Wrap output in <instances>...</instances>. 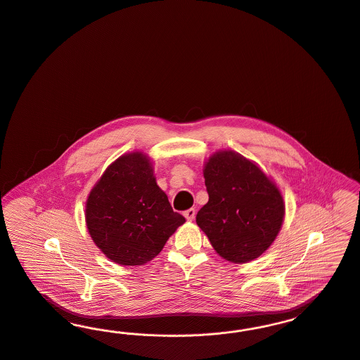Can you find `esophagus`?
Listing matches in <instances>:
<instances>
[{
	"mask_svg": "<svg viewBox=\"0 0 360 360\" xmlns=\"http://www.w3.org/2000/svg\"><path fill=\"white\" fill-rule=\"evenodd\" d=\"M184 216L186 218L187 221H193L195 218V209H187L186 212H184Z\"/></svg>",
	"mask_w": 360,
	"mask_h": 360,
	"instance_id": "34e87169",
	"label": "esophagus"
}]
</instances>
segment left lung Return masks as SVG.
I'll list each match as a JSON object with an SVG mask.
<instances>
[{"label":"left lung","instance_id":"1","mask_svg":"<svg viewBox=\"0 0 360 360\" xmlns=\"http://www.w3.org/2000/svg\"><path fill=\"white\" fill-rule=\"evenodd\" d=\"M203 176L209 201L197 225L221 257L237 264L259 257L281 229L280 190L253 162L229 150L209 158Z\"/></svg>","mask_w":360,"mask_h":360}]
</instances>
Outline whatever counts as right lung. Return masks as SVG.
<instances>
[{"label": "right lung", "instance_id": "add662e5", "mask_svg": "<svg viewBox=\"0 0 360 360\" xmlns=\"http://www.w3.org/2000/svg\"><path fill=\"white\" fill-rule=\"evenodd\" d=\"M86 221L94 243L120 265H143L158 256L185 222L159 188L142 153L126 154L101 175L86 200Z\"/></svg>", "mask_w": 360, "mask_h": 360}]
</instances>
